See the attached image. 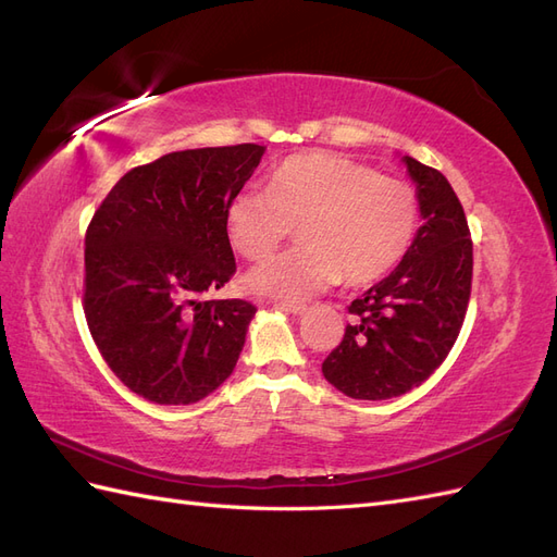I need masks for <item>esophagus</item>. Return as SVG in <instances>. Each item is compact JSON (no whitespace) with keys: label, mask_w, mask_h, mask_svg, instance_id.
<instances>
[{"label":"esophagus","mask_w":557,"mask_h":557,"mask_svg":"<svg viewBox=\"0 0 557 557\" xmlns=\"http://www.w3.org/2000/svg\"><path fill=\"white\" fill-rule=\"evenodd\" d=\"M278 307L288 313H305V309H307L305 301H290V299H281Z\"/></svg>","instance_id":"esophagus-1"}]
</instances>
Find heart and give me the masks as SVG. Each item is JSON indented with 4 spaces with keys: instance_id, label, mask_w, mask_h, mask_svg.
I'll return each instance as SVG.
<instances>
[{
    "instance_id": "heart-1",
    "label": "heart",
    "mask_w": 557,
    "mask_h": 557,
    "mask_svg": "<svg viewBox=\"0 0 557 557\" xmlns=\"http://www.w3.org/2000/svg\"><path fill=\"white\" fill-rule=\"evenodd\" d=\"M420 223L413 185L334 153L283 160L267 190L234 195L225 211L227 237L248 260L267 258L299 225L301 246L258 264L246 285L258 295L305 299L342 276L372 283L407 256Z\"/></svg>"
}]
</instances>
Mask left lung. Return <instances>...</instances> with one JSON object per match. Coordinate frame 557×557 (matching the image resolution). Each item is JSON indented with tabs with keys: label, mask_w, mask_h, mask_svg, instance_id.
Listing matches in <instances>:
<instances>
[{
	"label": "left lung",
	"mask_w": 557,
	"mask_h": 557,
	"mask_svg": "<svg viewBox=\"0 0 557 557\" xmlns=\"http://www.w3.org/2000/svg\"><path fill=\"white\" fill-rule=\"evenodd\" d=\"M423 225L391 276L352 299L344 339L323 362L325 379L352 399L409 393L446 360L462 330L474 244L458 195L442 172L404 158Z\"/></svg>",
	"instance_id": "obj_1"
}]
</instances>
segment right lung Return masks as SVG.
Here are the masks:
<instances>
[{"label": "right lung", "instance_id": "1", "mask_svg": "<svg viewBox=\"0 0 557 557\" xmlns=\"http://www.w3.org/2000/svg\"><path fill=\"white\" fill-rule=\"evenodd\" d=\"M264 146L178 150L134 166L86 230L83 311L132 393L158 404L211 395L239 360L256 305L201 299L237 272L225 211Z\"/></svg>", "mask_w": 557, "mask_h": 557}]
</instances>
